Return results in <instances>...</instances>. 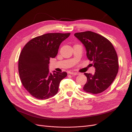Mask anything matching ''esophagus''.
Wrapping results in <instances>:
<instances>
[{"label": "esophagus", "instance_id": "34e87169", "mask_svg": "<svg viewBox=\"0 0 132 132\" xmlns=\"http://www.w3.org/2000/svg\"><path fill=\"white\" fill-rule=\"evenodd\" d=\"M69 73H70V75H79V73H78V72H69Z\"/></svg>", "mask_w": 132, "mask_h": 132}]
</instances>
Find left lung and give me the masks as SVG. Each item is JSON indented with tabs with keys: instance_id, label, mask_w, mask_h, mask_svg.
<instances>
[{
	"instance_id": "obj_1",
	"label": "left lung",
	"mask_w": 132,
	"mask_h": 132,
	"mask_svg": "<svg viewBox=\"0 0 132 132\" xmlns=\"http://www.w3.org/2000/svg\"><path fill=\"white\" fill-rule=\"evenodd\" d=\"M84 46L87 57L93 61L94 75L85 73L86 83L83 90L93 94L107 89L116 78L118 72V60L116 50L109 40L91 31L74 34Z\"/></svg>"
}]
</instances>
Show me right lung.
Masks as SVG:
<instances>
[{"label": "right lung", "instance_id": "obj_1", "mask_svg": "<svg viewBox=\"0 0 132 132\" xmlns=\"http://www.w3.org/2000/svg\"><path fill=\"white\" fill-rule=\"evenodd\" d=\"M70 33H47L35 37L24 46L19 59L18 70L21 83L34 97L47 99L59 91L66 72L49 70L51 58L57 55L61 43Z\"/></svg>", "mask_w": 132, "mask_h": 132}]
</instances>
